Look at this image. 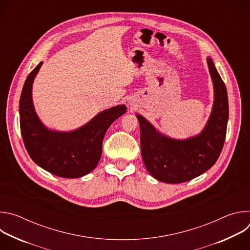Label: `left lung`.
<instances>
[{
  "label": "left lung",
  "mask_w": 250,
  "mask_h": 250,
  "mask_svg": "<svg viewBox=\"0 0 250 250\" xmlns=\"http://www.w3.org/2000/svg\"><path fill=\"white\" fill-rule=\"evenodd\" d=\"M207 63L213 86V104L200 133L186 139L172 138L136 115L141 156L147 171L158 181L169 184L190 181L208 170L222 152L229 121L228 92L210 57H207Z\"/></svg>",
  "instance_id": "1"
}]
</instances>
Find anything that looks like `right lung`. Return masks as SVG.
Wrapping results in <instances>:
<instances>
[{
    "label": "right lung",
    "instance_id": "obj_1",
    "mask_svg": "<svg viewBox=\"0 0 250 250\" xmlns=\"http://www.w3.org/2000/svg\"><path fill=\"white\" fill-rule=\"evenodd\" d=\"M43 62L27 76L20 99L21 132L30 158L42 169L62 178H79L93 171L102 155L106 129L126 112L125 104L96 115L86 125L71 131L46 127L35 112L32 84Z\"/></svg>",
    "mask_w": 250,
    "mask_h": 250
}]
</instances>
